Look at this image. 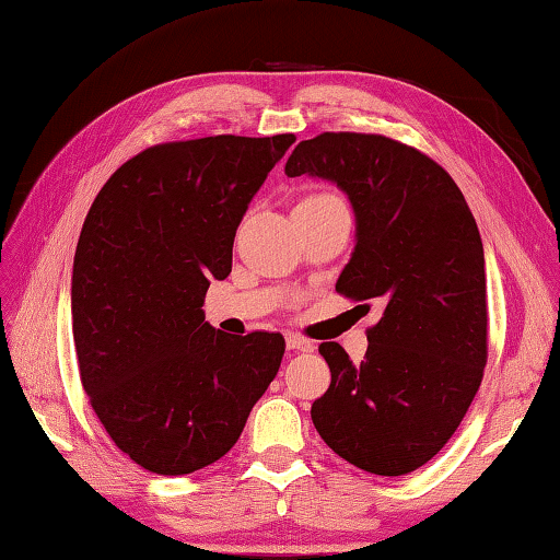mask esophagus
Returning a JSON list of instances; mask_svg holds the SVG:
<instances>
[{"label":"esophagus","instance_id":"esophagus-1","mask_svg":"<svg viewBox=\"0 0 560 560\" xmlns=\"http://www.w3.org/2000/svg\"><path fill=\"white\" fill-rule=\"evenodd\" d=\"M287 347L293 349V352H311L313 342L301 335H287Z\"/></svg>","mask_w":560,"mask_h":560}]
</instances>
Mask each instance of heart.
Listing matches in <instances>:
<instances>
[{
	"instance_id": "b5f03b06",
	"label": "heart",
	"mask_w": 560,
	"mask_h": 560,
	"mask_svg": "<svg viewBox=\"0 0 560 560\" xmlns=\"http://www.w3.org/2000/svg\"><path fill=\"white\" fill-rule=\"evenodd\" d=\"M313 196H325V194H313ZM313 196H305V199H313Z\"/></svg>"
}]
</instances>
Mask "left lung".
Wrapping results in <instances>:
<instances>
[{
  "label": "left lung",
  "instance_id": "obj_1",
  "mask_svg": "<svg viewBox=\"0 0 560 560\" xmlns=\"http://www.w3.org/2000/svg\"><path fill=\"white\" fill-rule=\"evenodd\" d=\"M289 177L330 179L352 201L357 245L337 293L381 320L354 364L323 342L330 388L311 408L345 462L405 476L452 440L488 361L486 257L462 189L424 152L374 133H320L295 145Z\"/></svg>",
  "mask_w": 560,
  "mask_h": 560
}]
</instances>
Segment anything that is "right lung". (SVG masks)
<instances>
[{"mask_svg":"<svg viewBox=\"0 0 560 560\" xmlns=\"http://www.w3.org/2000/svg\"><path fill=\"white\" fill-rule=\"evenodd\" d=\"M293 133L152 145L120 164L84 218L72 267L82 386L120 452L160 476L225 456L281 366L279 332L206 323L211 279L233 269L252 196Z\"/></svg>","mask_w":560,"mask_h":560,"instance_id":"right-lung-1","label":"right lung"}]
</instances>
